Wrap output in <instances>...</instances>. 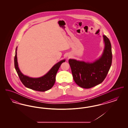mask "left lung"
<instances>
[{"label":"left lung","mask_w":128,"mask_h":128,"mask_svg":"<svg viewBox=\"0 0 128 128\" xmlns=\"http://www.w3.org/2000/svg\"><path fill=\"white\" fill-rule=\"evenodd\" d=\"M105 47L101 57L93 63L70 59L73 79L80 87L89 89L102 83L110 70L112 60L111 45L109 39L103 36Z\"/></svg>","instance_id":"1"}]
</instances>
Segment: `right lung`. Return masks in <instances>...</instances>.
<instances>
[{
    "label": "right lung",
    "mask_w": 128,
    "mask_h": 128,
    "mask_svg": "<svg viewBox=\"0 0 128 128\" xmlns=\"http://www.w3.org/2000/svg\"><path fill=\"white\" fill-rule=\"evenodd\" d=\"M17 48H16L14 57V66L19 78L22 84L27 88L37 91H46L51 89L55 84L56 76L60 67L61 64L65 61V60H62L56 63L51 68L48 73L43 77L38 78H30L24 75L18 68L17 57Z\"/></svg>",
    "instance_id": "add662e5"
}]
</instances>
